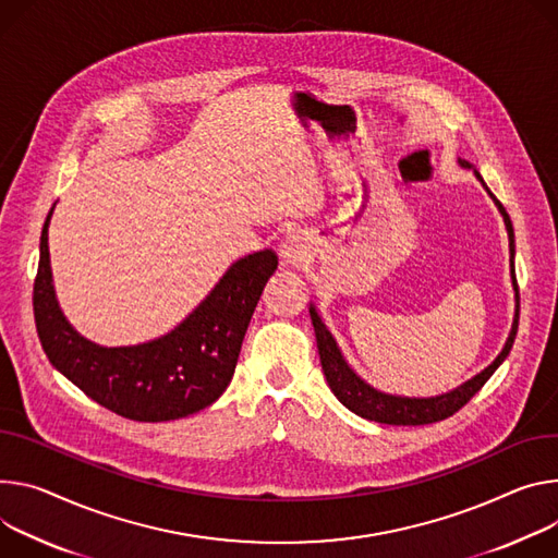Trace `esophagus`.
<instances>
[{"mask_svg":"<svg viewBox=\"0 0 558 558\" xmlns=\"http://www.w3.org/2000/svg\"><path fill=\"white\" fill-rule=\"evenodd\" d=\"M280 258L284 263H300L305 258V238L300 235H289L282 244H280Z\"/></svg>","mask_w":558,"mask_h":558,"instance_id":"esophagus-1","label":"esophagus"}]
</instances>
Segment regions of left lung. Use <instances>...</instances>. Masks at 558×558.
I'll use <instances>...</instances> for the list:
<instances>
[{
  "label": "left lung",
  "mask_w": 558,
  "mask_h": 558,
  "mask_svg": "<svg viewBox=\"0 0 558 558\" xmlns=\"http://www.w3.org/2000/svg\"><path fill=\"white\" fill-rule=\"evenodd\" d=\"M459 165L463 169H470L476 180L483 184V189L487 191V195L494 199V205L498 209V214L502 216L505 229H508V238H510V276H512V287H514V320H512V329L508 340H505L502 349L498 356L474 378L465 380L463 385H459L451 391L438 393V396H429V398H416V396H398V393H385L376 387H372L367 380H363L356 372L351 369V365L344 361L342 351L336 342V338L331 336V331L327 329V325L323 323L316 305L312 302L310 305V314H312V323H314V331H316V342H318V353H320V363H323V372L325 378L333 391V396L344 404V408L353 414H359L367 421H376V423H385V425H429V423H438L449 418L451 414L459 412L463 404H468V400L489 380V376L502 365V361L508 359V353L514 344L517 338V329H519V284H517V274H514V229H512V220L505 211V207L494 197V193L487 189L485 180L481 178V173L476 171L474 165L465 162L459 158Z\"/></svg>",
  "instance_id": "obj_1"
}]
</instances>
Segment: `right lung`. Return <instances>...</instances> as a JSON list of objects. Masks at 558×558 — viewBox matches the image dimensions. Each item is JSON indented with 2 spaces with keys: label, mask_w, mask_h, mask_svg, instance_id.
I'll list each match as a JSON object with an SVG mask.
<instances>
[{
  "label": "right lung",
  "mask_w": 558,
  "mask_h": 558,
  "mask_svg": "<svg viewBox=\"0 0 558 558\" xmlns=\"http://www.w3.org/2000/svg\"><path fill=\"white\" fill-rule=\"evenodd\" d=\"M53 209L41 229L33 287L37 336L50 365L102 408L131 421L162 423L209 408L233 378L251 316L278 267L276 253L263 248L235 260L169 333L140 344L102 347L84 338L58 302L48 253Z\"/></svg>",
  "instance_id": "right-lung-1"
}]
</instances>
